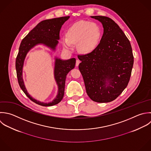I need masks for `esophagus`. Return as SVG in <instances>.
I'll return each mask as SVG.
<instances>
[{"instance_id":"34e87169","label":"esophagus","mask_w":151,"mask_h":151,"mask_svg":"<svg viewBox=\"0 0 151 151\" xmlns=\"http://www.w3.org/2000/svg\"><path fill=\"white\" fill-rule=\"evenodd\" d=\"M80 62H81V61H80L79 60L77 59V60H76V66H78V65H79V64L80 63Z\"/></svg>"}]
</instances>
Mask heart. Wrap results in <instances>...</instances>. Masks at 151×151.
<instances>
[{
    "instance_id": "1",
    "label": "heart",
    "mask_w": 151,
    "mask_h": 151,
    "mask_svg": "<svg viewBox=\"0 0 151 151\" xmlns=\"http://www.w3.org/2000/svg\"><path fill=\"white\" fill-rule=\"evenodd\" d=\"M101 37V29L95 23L80 20L71 25L67 35L61 36L63 47L72 50L73 45L77 44L78 50L83 53H89L98 46Z\"/></svg>"
}]
</instances>
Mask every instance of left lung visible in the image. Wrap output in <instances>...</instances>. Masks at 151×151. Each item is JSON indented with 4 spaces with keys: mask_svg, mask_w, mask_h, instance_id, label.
I'll use <instances>...</instances> for the list:
<instances>
[{
    "mask_svg": "<svg viewBox=\"0 0 151 151\" xmlns=\"http://www.w3.org/2000/svg\"><path fill=\"white\" fill-rule=\"evenodd\" d=\"M91 17L99 20L104 33L92 52L78 55L79 69L89 97L99 103L115 100L126 88L134 65L131 43L119 26L111 18Z\"/></svg>",
    "mask_w": 151,
    "mask_h": 151,
    "instance_id": "8db88e82",
    "label": "left lung"
}]
</instances>
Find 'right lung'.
I'll return each instance as SVG.
<instances>
[{"mask_svg":"<svg viewBox=\"0 0 151 151\" xmlns=\"http://www.w3.org/2000/svg\"><path fill=\"white\" fill-rule=\"evenodd\" d=\"M70 16L60 17L47 19L39 23L22 40L19 52L16 59V70L19 85L25 95L33 102L43 106H50L59 103L64 96L65 80L67 74L75 68L76 59L62 60L55 58L54 78L58 85V94L56 98L48 103L40 102L31 96L25 87L23 79V67L24 61L29 51L38 45H43L53 51L56 47L60 39L59 33L62 26L69 19Z\"/></svg>","mask_w":151,"mask_h":151,"instance_id":"obj_1","label":"right lung"}]
</instances>
